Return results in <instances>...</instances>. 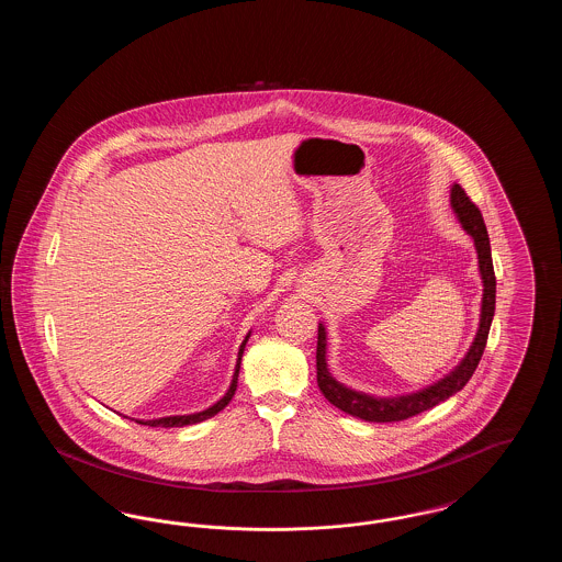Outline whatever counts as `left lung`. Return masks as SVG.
Instances as JSON below:
<instances>
[{
  "mask_svg": "<svg viewBox=\"0 0 562 562\" xmlns=\"http://www.w3.org/2000/svg\"><path fill=\"white\" fill-rule=\"evenodd\" d=\"M451 204L453 211L459 216L463 229L474 238L476 252H479V268L482 276V307L481 324L476 339L472 348L468 349L465 358L454 367L453 373L447 374L438 383L429 385L426 390L408 396H398V398H374L360 392H353L339 383L333 374L328 373L326 367V330L324 326H318V348H316V371H318V387H321L324 398L348 413L351 417H360L364 422L373 424H392V422H404L408 417H415L424 411L434 408L436 404L451 398L463 385L472 379L481 362L482 351L486 348L488 339V328L495 316V271H493V259H491V241L486 234V225L482 221L479 206L470 200V195L463 191V188L453 186L451 189Z\"/></svg>",
  "mask_w": 562,
  "mask_h": 562,
  "instance_id": "8db88e82",
  "label": "left lung"
}]
</instances>
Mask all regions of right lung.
Masks as SVG:
<instances>
[{
  "mask_svg": "<svg viewBox=\"0 0 562 562\" xmlns=\"http://www.w3.org/2000/svg\"><path fill=\"white\" fill-rule=\"evenodd\" d=\"M248 337H250V333H248L246 339L241 341L240 351H238V362H236V371H234V379H232V385H229L227 394H225L221 401L216 402V404H213L211 408H206V411H202V413H193V415H175V417H160V419H149V422H143V419L138 422V419H136V424L149 426V428H183V426H191V424H200V422H204V419H211L218 411H223V408L232 402L234 394H236L238 373H240L241 353H244V346H246Z\"/></svg>",
  "mask_w": 562,
  "mask_h": 562,
  "instance_id": "obj_1",
  "label": "right lung"
}]
</instances>
